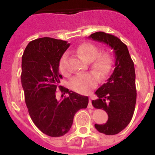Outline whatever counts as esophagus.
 Returning <instances> with one entry per match:
<instances>
[{
    "mask_svg": "<svg viewBox=\"0 0 155 155\" xmlns=\"http://www.w3.org/2000/svg\"><path fill=\"white\" fill-rule=\"evenodd\" d=\"M91 99H92V98H90V99H89V104H88V107H89V108H93V105H92Z\"/></svg>",
    "mask_w": 155,
    "mask_h": 155,
    "instance_id": "1",
    "label": "esophagus"
}]
</instances>
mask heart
I'll list each match as a JSON object with an SVG mask.
<instances>
[{
    "label": "heart",
    "instance_id": "1",
    "mask_svg": "<svg viewBox=\"0 0 155 155\" xmlns=\"http://www.w3.org/2000/svg\"><path fill=\"white\" fill-rule=\"evenodd\" d=\"M75 51L84 62L89 63L90 68L96 73V74L94 73L88 72L76 75L70 81L69 86L71 89L79 93L85 94L96 86L98 83L97 75L102 80L110 74L113 67V58L108 52L99 54V48L89 42L81 44L76 48ZM58 68L62 75L68 76L70 71L68 66L67 53L62 54L59 59Z\"/></svg>",
    "mask_w": 155,
    "mask_h": 155
}]
</instances>
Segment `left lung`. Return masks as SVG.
I'll list each match as a JSON object with an SVG mask.
<instances>
[{
	"mask_svg": "<svg viewBox=\"0 0 155 155\" xmlns=\"http://www.w3.org/2000/svg\"><path fill=\"white\" fill-rule=\"evenodd\" d=\"M89 38L104 42L114 50L115 69L113 74L96 91L98 98L92 101L96 109H102L108 115L104 124H95L101 133L116 135L130 124L136 104L135 71L127 46L120 39L103 31L92 34Z\"/></svg>",
	"mask_w": 155,
	"mask_h": 155,
	"instance_id": "left-lung-1",
	"label": "left lung"
}]
</instances>
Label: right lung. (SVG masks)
I'll use <instances>...</instances> for the list:
<instances>
[{
    "mask_svg": "<svg viewBox=\"0 0 155 155\" xmlns=\"http://www.w3.org/2000/svg\"><path fill=\"white\" fill-rule=\"evenodd\" d=\"M62 40L42 37L32 40L22 57V87L28 113L36 127L51 137H60L71 129L75 114L87 108L88 97L59 85V60L69 47ZM59 87L69 96L58 100L55 91Z\"/></svg>",
    "mask_w": 155,
    "mask_h": 155,
    "instance_id": "add662e5",
    "label": "right lung"
}]
</instances>
